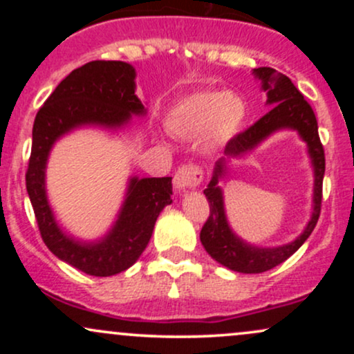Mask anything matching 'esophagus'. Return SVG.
<instances>
[{"label": "esophagus", "instance_id": "obj_1", "mask_svg": "<svg viewBox=\"0 0 354 354\" xmlns=\"http://www.w3.org/2000/svg\"><path fill=\"white\" fill-rule=\"evenodd\" d=\"M203 169L198 165H183L178 168L176 174H174V188L178 191H185L196 188L198 185L203 181Z\"/></svg>", "mask_w": 354, "mask_h": 354}]
</instances>
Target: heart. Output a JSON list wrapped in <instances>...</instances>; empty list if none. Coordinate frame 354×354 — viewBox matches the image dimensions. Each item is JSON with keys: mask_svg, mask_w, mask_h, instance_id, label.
<instances>
[{"mask_svg": "<svg viewBox=\"0 0 354 354\" xmlns=\"http://www.w3.org/2000/svg\"><path fill=\"white\" fill-rule=\"evenodd\" d=\"M246 116V101L236 93L201 89L176 101L165 118V126L178 138L205 133L206 145L218 148L238 135Z\"/></svg>", "mask_w": 354, "mask_h": 354, "instance_id": "b5f03b06", "label": "heart"}]
</instances>
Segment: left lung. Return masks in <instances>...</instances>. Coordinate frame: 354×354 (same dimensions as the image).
Returning a JSON list of instances; mask_svg holds the SVG:
<instances>
[{
	"instance_id": "8db88e82",
	"label": "left lung",
	"mask_w": 354,
	"mask_h": 354,
	"mask_svg": "<svg viewBox=\"0 0 354 354\" xmlns=\"http://www.w3.org/2000/svg\"><path fill=\"white\" fill-rule=\"evenodd\" d=\"M253 75L261 80L263 91H266V104L271 109L265 116L259 118L253 126L238 133L228 141L225 156L214 165L213 178L205 189L209 203V216L203 225L200 233L201 245L208 254L219 265L238 273H263L281 265L299 246L310 238L321 213V198H323V176H324V149L318 135V121L313 108L303 98L298 88L291 83L288 76L276 73L273 68H256ZM279 129H295L308 145V153L315 169V188L313 189V213L304 233L288 245L276 248H258L243 242L229 228L225 219L222 192L217 183L225 172V163L233 157L244 156L264 140L268 136Z\"/></svg>"
}]
</instances>
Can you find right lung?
Masks as SVG:
<instances>
[{"instance_id":"1","label":"right lung","mask_w":354,"mask_h":354,"mask_svg":"<svg viewBox=\"0 0 354 354\" xmlns=\"http://www.w3.org/2000/svg\"><path fill=\"white\" fill-rule=\"evenodd\" d=\"M135 68L124 61H91L73 70L35 118L26 189L44 245L61 261L91 276H113L135 265L151 238L154 223L171 205V178H129L115 225L98 241L68 236L56 223L46 196V163L53 145L81 126L120 129L131 116L146 115L135 95Z\"/></svg>"}]
</instances>
